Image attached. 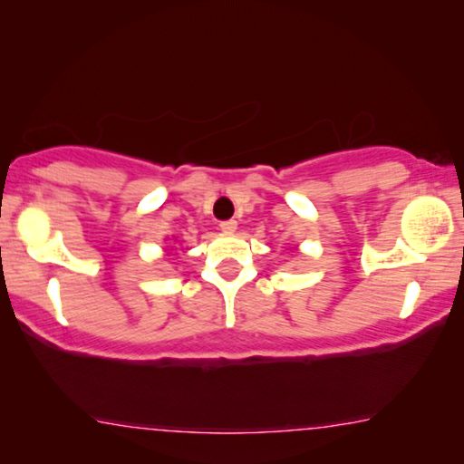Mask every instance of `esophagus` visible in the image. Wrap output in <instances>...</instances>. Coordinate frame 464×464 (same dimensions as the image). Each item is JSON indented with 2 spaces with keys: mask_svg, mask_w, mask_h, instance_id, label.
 <instances>
[{
  "mask_svg": "<svg viewBox=\"0 0 464 464\" xmlns=\"http://www.w3.org/2000/svg\"><path fill=\"white\" fill-rule=\"evenodd\" d=\"M237 228V222L236 220H222L220 222V231L222 233H233Z\"/></svg>",
  "mask_w": 464,
  "mask_h": 464,
  "instance_id": "34e87169",
  "label": "esophagus"
}]
</instances>
